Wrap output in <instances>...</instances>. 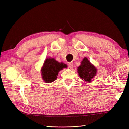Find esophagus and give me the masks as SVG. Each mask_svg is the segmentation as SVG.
<instances>
[{
	"instance_id": "1",
	"label": "esophagus",
	"mask_w": 129,
	"mask_h": 129,
	"mask_svg": "<svg viewBox=\"0 0 129 129\" xmlns=\"http://www.w3.org/2000/svg\"><path fill=\"white\" fill-rule=\"evenodd\" d=\"M73 65H74L73 62H69V63H68V67H69V68L72 69V68H73Z\"/></svg>"
}]
</instances>
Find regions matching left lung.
<instances>
[{"instance_id": "8db88e82", "label": "left lung", "mask_w": 129, "mask_h": 129, "mask_svg": "<svg viewBox=\"0 0 129 129\" xmlns=\"http://www.w3.org/2000/svg\"><path fill=\"white\" fill-rule=\"evenodd\" d=\"M77 72L82 80L87 82H91L97 73V69L87 57H84L81 65L77 68Z\"/></svg>"}]
</instances>
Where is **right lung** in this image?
<instances>
[{"label":"right lung","instance_id":"obj_1","mask_svg":"<svg viewBox=\"0 0 129 129\" xmlns=\"http://www.w3.org/2000/svg\"><path fill=\"white\" fill-rule=\"evenodd\" d=\"M64 67L66 64L59 63L53 58H47L41 69L43 80L46 83L52 82L56 79L58 72Z\"/></svg>","mask_w":129,"mask_h":129}]
</instances>
